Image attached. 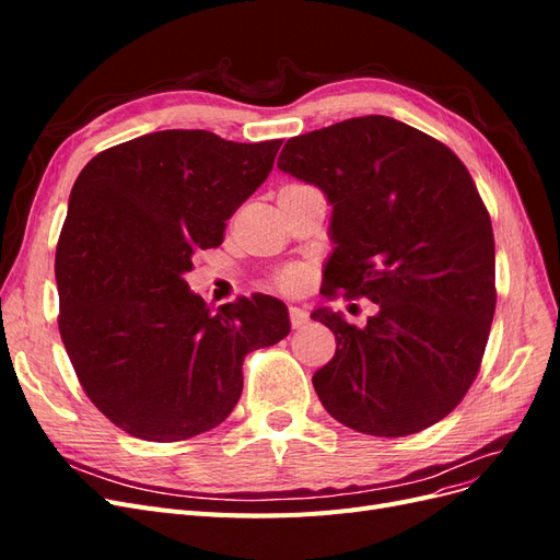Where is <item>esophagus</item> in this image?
<instances>
[{"instance_id": "esophagus-1", "label": "esophagus", "mask_w": 560, "mask_h": 560, "mask_svg": "<svg viewBox=\"0 0 560 560\" xmlns=\"http://www.w3.org/2000/svg\"><path fill=\"white\" fill-rule=\"evenodd\" d=\"M290 322H292L294 329H301L308 322V313L299 308V306H290Z\"/></svg>"}]
</instances>
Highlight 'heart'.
<instances>
[{
	"instance_id": "b5f03b06",
	"label": "heart",
	"mask_w": 560,
	"mask_h": 560,
	"mask_svg": "<svg viewBox=\"0 0 560 560\" xmlns=\"http://www.w3.org/2000/svg\"><path fill=\"white\" fill-rule=\"evenodd\" d=\"M273 282L282 292H301L308 284V268L301 264L284 266L273 276Z\"/></svg>"
}]
</instances>
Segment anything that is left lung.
<instances>
[{"mask_svg": "<svg viewBox=\"0 0 560 560\" xmlns=\"http://www.w3.org/2000/svg\"><path fill=\"white\" fill-rule=\"evenodd\" d=\"M278 167L327 196L334 252L322 296L369 299L366 327L317 308L336 354L313 385L331 418L406 436L446 418L479 374L495 315V241L453 151L389 116L287 140Z\"/></svg>", "mask_w": 560, "mask_h": 560, "instance_id": "1", "label": "left lung"}]
</instances>
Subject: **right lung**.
<instances>
[{
	"label": "right lung",
	"instance_id": "obj_1",
	"mask_svg": "<svg viewBox=\"0 0 560 560\" xmlns=\"http://www.w3.org/2000/svg\"><path fill=\"white\" fill-rule=\"evenodd\" d=\"M280 144L161 130L79 173L56 249L58 327L83 393L124 432L182 442L217 428L241 399L245 354L290 334L282 301L212 308L184 280L194 252L222 245Z\"/></svg>",
	"mask_w": 560,
	"mask_h": 560
}]
</instances>
